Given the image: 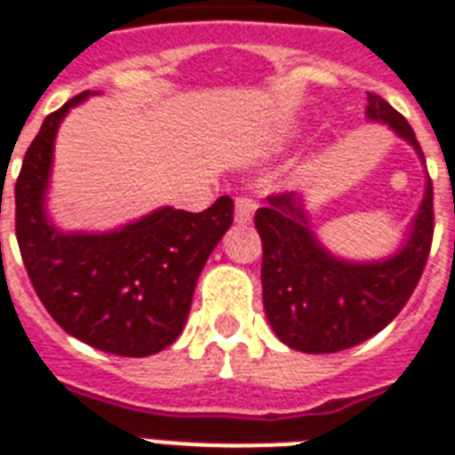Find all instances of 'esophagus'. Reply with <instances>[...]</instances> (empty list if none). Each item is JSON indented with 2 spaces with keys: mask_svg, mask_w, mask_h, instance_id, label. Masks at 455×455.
Instances as JSON below:
<instances>
[{
  "mask_svg": "<svg viewBox=\"0 0 455 455\" xmlns=\"http://www.w3.org/2000/svg\"><path fill=\"white\" fill-rule=\"evenodd\" d=\"M257 205L255 200L245 198V196H241V198H235V224H241V227H245V224H250L252 221V214H255Z\"/></svg>",
  "mask_w": 455,
  "mask_h": 455,
  "instance_id": "esophagus-1",
  "label": "esophagus"
}]
</instances>
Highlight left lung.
<instances>
[{"label": "left lung", "mask_w": 455, "mask_h": 455, "mask_svg": "<svg viewBox=\"0 0 455 455\" xmlns=\"http://www.w3.org/2000/svg\"><path fill=\"white\" fill-rule=\"evenodd\" d=\"M366 117L387 124L425 163L411 124L373 92ZM255 227L262 238V295L271 331L298 352H342L378 335L416 291L435 231L432 181L427 177L402 245L382 259H345L325 248L302 191L271 196L269 205L257 210Z\"/></svg>", "instance_id": "1"}]
</instances>
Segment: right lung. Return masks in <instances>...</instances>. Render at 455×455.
<instances>
[{
  "instance_id": "add662e5",
  "label": "right lung",
  "mask_w": 455,
  "mask_h": 455,
  "mask_svg": "<svg viewBox=\"0 0 455 455\" xmlns=\"http://www.w3.org/2000/svg\"><path fill=\"white\" fill-rule=\"evenodd\" d=\"M82 92L46 116L16 181V238L37 298L53 321L84 345L117 356H151L181 335L193 291L234 200L203 212L164 205L110 231H63L46 210L53 144Z\"/></svg>"
}]
</instances>
